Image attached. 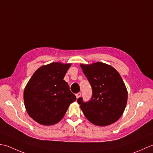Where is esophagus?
I'll return each instance as SVG.
<instances>
[{
  "label": "esophagus",
  "instance_id": "1",
  "mask_svg": "<svg viewBox=\"0 0 153 153\" xmlns=\"http://www.w3.org/2000/svg\"><path fill=\"white\" fill-rule=\"evenodd\" d=\"M80 96H81V93L80 92H79V93H77V94H76V97L77 99L79 98H80Z\"/></svg>",
  "mask_w": 153,
  "mask_h": 153
}]
</instances>
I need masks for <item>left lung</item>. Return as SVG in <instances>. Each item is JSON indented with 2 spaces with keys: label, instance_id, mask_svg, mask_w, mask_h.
<instances>
[{
  "label": "left lung",
  "instance_id": "left-lung-1",
  "mask_svg": "<svg viewBox=\"0 0 153 153\" xmlns=\"http://www.w3.org/2000/svg\"><path fill=\"white\" fill-rule=\"evenodd\" d=\"M92 86V96L88 102H77L86 119L98 126H107L122 116L127 102V90L120 73L111 65L101 62L80 64Z\"/></svg>",
  "mask_w": 153,
  "mask_h": 153
}]
</instances>
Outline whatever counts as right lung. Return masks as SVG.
<instances>
[{
    "label": "right lung",
    "instance_id": "1",
    "mask_svg": "<svg viewBox=\"0 0 153 153\" xmlns=\"http://www.w3.org/2000/svg\"><path fill=\"white\" fill-rule=\"evenodd\" d=\"M71 66L54 62L40 67L30 78L24 91V101L27 114L36 122L43 126L59 122L76 100L63 80Z\"/></svg>",
    "mask_w": 153,
    "mask_h": 153
}]
</instances>
